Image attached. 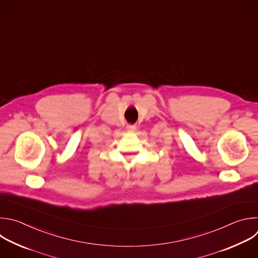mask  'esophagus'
<instances>
[{
	"label": "esophagus",
	"mask_w": 258,
	"mask_h": 258,
	"mask_svg": "<svg viewBox=\"0 0 258 258\" xmlns=\"http://www.w3.org/2000/svg\"><path fill=\"white\" fill-rule=\"evenodd\" d=\"M127 130H128L130 132H134V131L136 130V127H135V125H128V126H127Z\"/></svg>",
	"instance_id": "1"
}]
</instances>
